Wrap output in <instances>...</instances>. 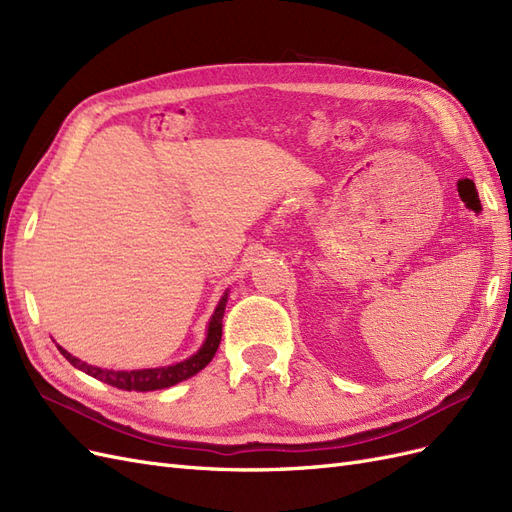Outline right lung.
<instances>
[{
	"mask_svg": "<svg viewBox=\"0 0 512 512\" xmlns=\"http://www.w3.org/2000/svg\"><path fill=\"white\" fill-rule=\"evenodd\" d=\"M226 301H228V290L222 294V299L215 307V312L209 320L207 327V337L203 346L198 348V352H194L190 359H185L181 363H173L166 367H153V369H132V371H115V369H102L96 365H87L81 359H76L68 350H64L61 346L59 352L66 356V359L76 367L85 371L87 376L102 380L111 386H117L121 391H160V389H168V386H175L183 380H188L192 376H196L200 369L207 367L211 363V359L215 356L220 348V339H222V318H224V309H226Z\"/></svg>",
	"mask_w": 512,
	"mask_h": 512,
	"instance_id": "right-lung-1",
	"label": "right lung"
}]
</instances>
